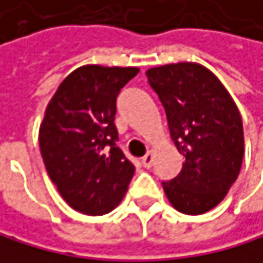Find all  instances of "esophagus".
<instances>
[{
    "instance_id": "34e87169",
    "label": "esophagus",
    "mask_w": 263,
    "mask_h": 263,
    "mask_svg": "<svg viewBox=\"0 0 263 263\" xmlns=\"http://www.w3.org/2000/svg\"><path fill=\"white\" fill-rule=\"evenodd\" d=\"M152 164H154V154H152V152H149L146 157H142V166L146 167V169H151V167H152Z\"/></svg>"
}]
</instances>
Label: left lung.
Masks as SVG:
<instances>
[{
  "label": "left lung",
  "instance_id": "1",
  "mask_svg": "<svg viewBox=\"0 0 263 263\" xmlns=\"http://www.w3.org/2000/svg\"><path fill=\"white\" fill-rule=\"evenodd\" d=\"M177 151V177L161 182L169 202L186 215L216 207L237 180L243 160L241 116L219 80L201 64L179 62L146 72Z\"/></svg>",
  "mask_w": 263,
  "mask_h": 263
}]
</instances>
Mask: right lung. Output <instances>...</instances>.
Here are the masks:
<instances>
[{
	"label": "right lung",
	"instance_id": "add662e5",
	"mask_svg": "<svg viewBox=\"0 0 263 263\" xmlns=\"http://www.w3.org/2000/svg\"><path fill=\"white\" fill-rule=\"evenodd\" d=\"M136 67L83 65L50 100L39 133L47 173L73 210L103 215L121 202L135 166L116 146V100Z\"/></svg>",
	"mask_w": 263,
	"mask_h": 263
}]
</instances>
